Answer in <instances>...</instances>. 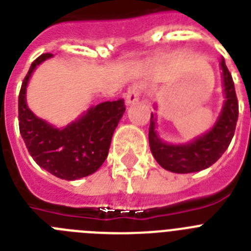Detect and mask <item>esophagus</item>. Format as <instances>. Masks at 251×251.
<instances>
[{
  "mask_svg": "<svg viewBox=\"0 0 251 251\" xmlns=\"http://www.w3.org/2000/svg\"><path fill=\"white\" fill-rule=\"evenodd\" d=\"M139 86L138 85H132L128 88L127 93H126V104L130 105V104H134L136 101H138L139 99Z\"/></svg>",
  "mask_w": 251,
  "mask_h": 251,
  "instance_id": "esophagus-1",
  "label": "esophagus"
}]
</instances>
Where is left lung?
<instances>
[{"instance_id": "obj_1", "label": "left lung", "mask_w": 251, "mask_h": 251, "mask_svg": "<svg viewBox=\"0 0 251 251\" xmlns=\"http://www.w3.org/2000/svg\"><path fill=\"white\" fill-rule=\"evenodd\" d=\"M225 93L223 110L214 127L202 136L185 145H170L162 141L156 132V114H151L150 147L158 165L175 174H191L210 167L224 154L234 137L239 115V104L234 81L226 66L220 61Z\"/></svg>"}]
</instances>
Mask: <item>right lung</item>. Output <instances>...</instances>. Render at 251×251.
Segmentation results:
<instances>
[{
    "label": "right lung",
    "mask_w": 251,
    "mask_h": 251,
    "mask_svg": "<svg viewBox=\"0 0 251 251\" xmlns=\"http://www.w3.org/2000/svg\"><path fill=\"white\" fill-rule=\"evenodd\" d=\"M51 56L52 54H43L37 57L22 81L19 95L20 133L40 167L59 178L74 181L94 174L103 165L126 105L123 99L104 101L61 129L36 117L26 104V88L36 66Z\"/></svg>",
    "instance_id": "add662e5"
}]
</instances>
